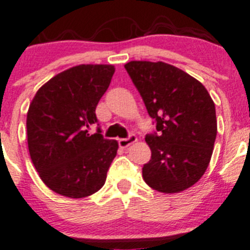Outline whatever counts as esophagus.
I'll return each mask as SVG.
<instances>
[{"mask_svg": "<svg viewBox=\"0 0 250 250\" xmlns=\"http://www.w3.org/2000/svg\"><path fill=\"white\" fill-rule=\"evenodd\" d=\"M137 142V137L134 136V134H132V136H129L128 138H121L120 141H118V145H120L121 148H127L129 147V146H132L133 143H136Z\"/></svg>", "mask_w": 250, "mask_h": 250, "instance_id": "34e87169", "label": "esophagus"}]
</instances>
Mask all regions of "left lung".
<instances>
[{
    "mask_svg": "<svg viewBox=\"0 0 250 250\" xmlns=\"http://www.w3.org/2000/svg\"><path fill=\"white\" fill-rule=\"evenodd\" d=\"M125 68L157 122L158 133L146 137L152 158L143 179L157 192H183L203 177L212 158L214 102L199 81L172 64L130 61Z\"/></svg>",
    "mask_w": 250,
    "mask_h": 250,
    "instance_id": "1",
    "label": "left lung"
}]
</instances>
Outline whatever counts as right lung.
<instances>
[{
    "label": "right lung",
    "instance_id": "1",
    "mask_svg": "<svg viewBox=\"0 0 250 250\" xmlns=\"http://www.w3.org/2000/svg\"><path fill=\"white\" fill-rule=\"evenodd\" d=\"M112 64H80L61 72L36 92L27 112L31 161L49 189L86 198L104 186L118 142L88 129L113 76Z\"/></svg>",
    "mask_w": 250,
    "mask_h": 250
}]
</instances>
